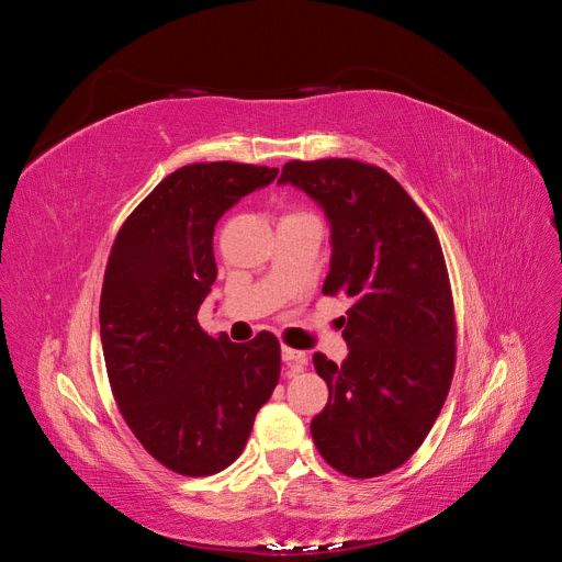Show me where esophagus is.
I'll return each instance as SVG.
<instances>
[{
	"instance_id": "34e87169",
	"label": "esophagus",
	"mask_w": 562,
	"mask_h": 562,
	"mask_svg": "<svg viewBox=\"0 0 562 562\" xmlns=\"http://www.w3.org/2000/svg\"><path fill=\"white\" fill-rule=\"evenodd\" d=\"M281 359L288 366V372L291 375H297L304 368H307V353L300 351V349H291V347H281Z\"/></svg>"
}]
</instances>
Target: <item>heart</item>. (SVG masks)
<instances>
[{
    "label": "heart",
    "instance_id": "heart-1",
    "mask_svg": "<svg viewBox=\"0 0 562 562\" xmlns=\"http://www.w3.org/2000/svg\"><path fill=\"white\" fill-rule=\"evenodd\" d=\"M304 215H310V213H304V211H288V213H283V217H281V223H283V220H293V217H304Z\"/></svg>",
    "mask_w": 562,
    "mask_h": 562
}]
</instances>
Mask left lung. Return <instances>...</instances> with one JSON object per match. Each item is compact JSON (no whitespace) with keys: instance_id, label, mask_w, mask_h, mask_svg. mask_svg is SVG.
I'll return each mask as SVG.
<instances>
[{"instance_id":"left-lung-1","label":"left lung","mask_w":562,"mask_h":562,"mask_svg":"<svg viewBox=\"0 0 562 562\" xmlns=\"http://www.w3.org/2000/svg\"><path fill=\"white\" fill-rule=\"evenodd\" d=\"M279 182L326 211L323 293L351 300L342 366L314 353L328 403L312 438L339 473L375 479L415 454L450 391L457 328L443 250L429 217L380 166L288 161Z\"/></svg>"}]
</instances>
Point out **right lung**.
<instances>
[{
	"label": "right lung",
	"instance_id": "obj_1",
	"mask_svg": "<svg viewBox=\"0 0 562 562\" xmlns=\"http://www.w3.org/2000/svg\"><path fill=\"white\" fill-rule=\"evenodd\" d=\"M279 168L211 161L166 176L119 229L100 293V339L114 401L159 464L182 475L227 469L281 375L279 339L211 337L201 302L217 277L213 232Z\"/></svg>",
	"mask_w": 562,
	"mask_h": 562
}]
</instances>
